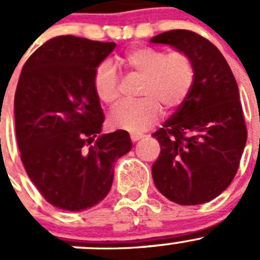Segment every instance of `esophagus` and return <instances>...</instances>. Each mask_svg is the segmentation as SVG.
I'll return each mask as SVG.
<instances>
[{
  "mask_svg": "<svg viewBox=\"0 0 260 260\" xmlns=\"http://www.w3.org/2000/svg\"><path fill=\"white\" fill-rule=\"evenodd\" d=\"M145 136L141 135V133H131V140H132L133 142H137L138 140H141V138H144Z\"/></svg>",
  "mask_w": 260,
  "mask_h": 260,
  "instance_id": "esophagus-1",
  "label": "esophagus"
}]
</instances>
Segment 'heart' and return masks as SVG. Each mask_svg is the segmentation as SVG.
<instances>
[{
  "instance_id": "obj_1",
  "label": "heart",
  "mask_w": 260,
  "mask_h": 260,
  "mask_svg": "<svg viewBox=\"0 0 260 260\" xmlns=\"http://www.w3.org/2000/svg\"><path fill=\"white\" fill-rule=\"evenodd\" d=\"M123 62L138 77H142L138 101H123L111 110V127L140 133L155 124L166 111H173L185 103L193 81L195 65L186 52L135 47L123 56ZM97 99L114 104L119 97V75L109 61L97 65L92 77Z\"/></svg>"
}]
</instances>
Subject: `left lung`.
<instances>
[{
    "instance_id": "8db88e82",
    "label": "left lung",
    "mask_w": 260,
    "mask_h": 260,
    "mask_svg": "<svg viewBox=\"0 0 260 260\" xmlns=\"http://www.w3.org/2000/svg\"><path fill=\"white\" fill-rule=\"evenodd\" d=\"M150 42L186 52L195 65L188 97L152 135L160 145L152 179L173 203H208L230 186L246 144L236 79L220 51L198 33L174 29Z\"/></svg>"
}]
</instances>
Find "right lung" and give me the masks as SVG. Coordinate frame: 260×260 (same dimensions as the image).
<instances>
[{
  "label": "right lung",
  "instance_id": "right-lung-1",
  "mask_svg": "<svg viewBox=\"0 0 260 260\" xmlns=\"http://www.w3.org/2000/svg\"><path fill=\"white\" fill-rule=\"evenodd\" d=\"M74 36L51 38L31 53L15 92V129L26 174L47 203L81 212L110 191L114 163L132 149L129 133L100 135L104 116L92 86L115 48Z\"/></svg>",
  "mask_w": 260,
  "mask_h": 260
}]
</instances>
